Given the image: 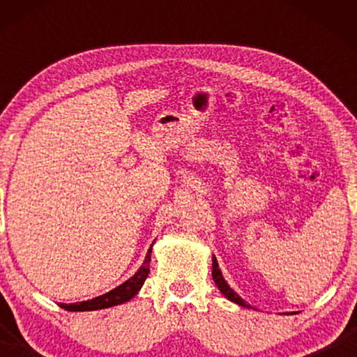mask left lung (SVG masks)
Returning <instances> with one entry per match:
<instances>
[{
    "label": "left lung",
    "instance_id": "8db88e82",
    "mask_svg": "<svg viewBox=\"0 0 357 357\" xmlns=\"http://www.w3.org/2000/svg\"><path fill=\"white\" fill-rule=\"evenodd\" d=\"M213 280H214V282H216L218 289L221 291L222 294H224V297H227V299L231 301V302H234V304H237V305H242V307H247V309H252L250 304H247V302L243 301L242 297L238 296L237 292L234 291L231 286L227 284V281L224 280L222 273H221V270H219V265H218V260H216V257H213Z\"/></svg>",
    "mask_w": 357,
    "mask_h": 357
}]
</instances>
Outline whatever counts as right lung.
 <instances>
[{
    "label": "right lung",
    "mask_w": 357,
    "mask_h": 357,
    "mask_svg": "<svg viewBox=\"0 0 357 357\" xmlns=\"http://www.w3.org/2000/svg\"><path fill=\"white\" fill-rule=\"evenodd\" d=\"M154 243V242H153ZM151 252H153V245L149 247L148 253H146V258L143 265L139 266V270L135 273L130 280L121 282L120 286H116L115 289H112L105 294L97 296L91 301H82V302H75V304H60L65 310L70 312H89V310H100V309H109V307L120 305L128 302L130 299L138 294L141 286L144 284L146 278L149 275V261H151Z\"/></svg>",
    "instance_id": "add662e5"
}]
</instances>
